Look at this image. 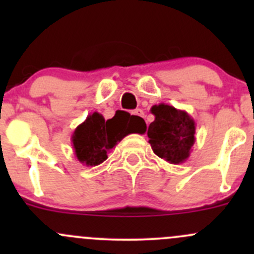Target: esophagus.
Masks as SVG:
<instances>
[{
	"instance_id": "esophagus-1",
	"label": "esophagus",
	"mask_w": 254,
	"mask_h": 254,
	"mask_svg": "<svg viewBox=\"0 0 254 254\" xmlns=\"http://www.w3.org/2000/svg\"><path fill=\"white\" fill-rule=\"evenodd\" d=\"M134 114H135V115H139V117L145 118V113H143L142 109H140V108L135 109V111H134Z\"/></svg>"
}]
</instances>
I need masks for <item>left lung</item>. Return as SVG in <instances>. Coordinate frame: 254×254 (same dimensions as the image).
I'll return each mask as SVG.
<instances>
[{
    "instance_id": "obj_1",
    "label": "left lung",
    "mask_w": 254,
    "mask_h": 254,
    "mask_svg": "<svg viewBox=\"0 0 254 254\" xmlns=\"http://www.w3.org/2000/svg\"><path fill=\"white\" fill-rule=\"evenodd\" d=\"M151 113L155 120L147 130L148 143L158 157L172 165L188 160L195 142V122L186 111L168 104L153 106Z\"/></svg>"
}]
</instances>
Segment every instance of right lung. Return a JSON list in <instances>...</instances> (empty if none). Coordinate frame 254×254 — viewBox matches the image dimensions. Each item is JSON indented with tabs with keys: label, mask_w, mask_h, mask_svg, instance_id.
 I'll use <instances>...</instances> for the list:
<instances>
[{
	"label": "right lung",
	"mask_w": 254,
	"mask_h": 254,
	"mask_svg": "<svg viewBox=\"0 0 254 254\" xmlns=\"http://www.w3.org/2000/svg\"><path fill=\"white\" fill-rule=\"evenodd\" d=\"M145 131L146 123L140 117L120 112L106 120L103 115L94 112L76 127L71 141L79 162L93 167L104 162L109 151L127 135Z\"/></svg>",
	"instance_id": "1"
}]
</instances>
